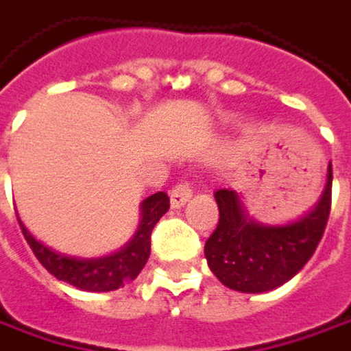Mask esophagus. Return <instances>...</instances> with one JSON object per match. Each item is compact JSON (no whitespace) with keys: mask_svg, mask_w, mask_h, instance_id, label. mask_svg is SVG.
Segmentation results:
<instances>
[{"mask_svg":"<svg viewBox=\"0 0 351 351\" xmlns=\"http://www.w3.org/2000/svg\"><path fill=\"white\" fill-rule=\"evenodd\" d=\"M191 196V184L189 182H178V184L173 186V191H171V204H173V208H180V206H184L189 202Z\"/></svg>","mask_w":351,"mask_h":351,"instance_id":"34e87169","label":"esophagus"}]
</instances>
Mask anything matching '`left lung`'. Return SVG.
I'll return each mask as SVG.
<instances>
[{
  "label": "left lung",
  "mask_w": 351,
  "mask_h": 351,
  "mask_svg": "<svg viewBox=\"0 0 351 351\" xmlns=\"http://www.w3.org/2000/svg\"><path fill=\"white\" fill-rule=\"evenodd\" d=\"M220 218L206 239L204 255L212 273L239 293H265L293 279L313 257L324 236L332 208V165L326 189L311 214L287 226L250 220L234 191L214 192Z\"/></svg>",
  "instance_id": "1"
}]
</instances>
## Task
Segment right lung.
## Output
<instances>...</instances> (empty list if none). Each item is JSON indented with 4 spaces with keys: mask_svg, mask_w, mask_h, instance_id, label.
Instances as JSON below:
<instances>
[{
    "mask_svg": "<svg viewBox=\"0 0 351 351\" xmlns=\"http://www.w3.org/2000/svg\"><path fill=\"white\" fill-rule=\"evenodd\" d=\"M169 206H171V200L165 192H157L143 200L141 204L143 218L130 245L110 257H99V259H76V257L60 255L31 236L21 220H19V226L29 247L40 261V265L51 275H54L58 281L70 282L82 291L108 293L119 287H125L141 273L151 253V232L157 226V221L162 218V214L169 210Z\"/></svg>",
    "mask_w": 351,
    "mask_h": 351,
    "instance_id": "right-lung-1",
    "label": "right lung"
}]
</instances>
